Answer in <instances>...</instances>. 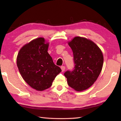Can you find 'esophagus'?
Instances as JSON below:
<instances>
[{"mask_svg": "<svg viewBox=\"0 0 121 121\" xmlns=\"http://www.w3.org/2000/svg\"><path fill=\"white\" fill-rule=\"evenodd\" d=\"M61 70H62V71H64L65 70V66H61Z\"/></svg>", "mask_w": 121, "mask_h": 121, "instance_id": "obj_1", "label": "esophagus"}]
</instances>
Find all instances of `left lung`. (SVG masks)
<instances>
[{
  "instance_id": "obj_1",
  "label": "left lung",
  "mask_w": 121,
  "mask_h": 121,
  "mask_svg": "<svg viewBox=\"0 0 121 121\" xmlns=\"http://www.w3.org/2000/svg\"><path fill=\"white\" fill-rule=\"evenodd\" d=\"M69 45L73 52L74 68L64 75L69 86L77 91L93 84L101 73L104 63L102 53L97 45L86 38L75 37Z\"/></svg>"
}]
</instances>
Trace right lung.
Returning a JSON list of instances; mask_svg holds the SVG:
<instances>
[{
  "instance_id": "add662e5",
  "label": "right lung",
  "mask_w": 121,
  "mask_h": 121,
  "mask_svg": "<svg viewBox=\"0 0 121 121\" xmlns=\"http://www.w3.org/2000/svg\"><path fill=\"white\" fill-rule=\"evenodd\" d=\"M48 48L44 38H36L22 47L17 56V65L22 78L38 91L50 87L61 71L48 53Z\"/></svg>"
}]
</instances>
